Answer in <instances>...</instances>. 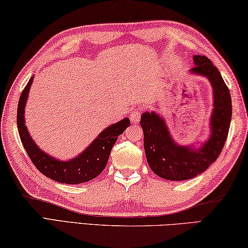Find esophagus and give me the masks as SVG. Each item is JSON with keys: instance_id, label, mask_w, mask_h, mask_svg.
<instances>
[{"instance_id": "34e87169", "label": "esophagus", "mask_w": 248, "mask_h": 248, "mask_svg": "<svg viewBox=\"0 0 248 248\" xmlns=\"http://www.w3.org/2000/svg\"><path fill=\"white\" fill-rule=\"evenodd\" d=\"M140 117H141V111L133 110L131 111V115H130V119H131V121H133V123H139Z\"/></svg>"}]
</instances>
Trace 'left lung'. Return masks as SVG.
I'll return each mask as SVG.
<instances>
[{
	"label": "left lung",
	"instance_id": "left-lung-1",
	"mask_svg": "<svg viewBox=\"0 0 248 248\" xmlns=\"http://www.w3.org/2000/svg\"><path fill=\"white\" fill-rule=\"evenodd\" d=\"M193 62L195 66L187 73L206 78L213 89L208 138L201 145L199 141L182 145L171 136L159 112L145 111L140 120L148 166L158 177L170 181H183L204 172L218 158L230 129L231 95L218 68L206 56L194 55Z\"/></svg>",
	"mask_w": 248,
	"mask_h": 248
}]
</instances>
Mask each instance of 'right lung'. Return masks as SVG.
Wrapping results in <instances>:
<instances>
[{
	"instance_id": "1",
	"label": "right lung",
	"mask_w": 248,
	"mask_h": 248,
	"mask_svg": "<svg viewBox=\"0 0 248 248\" xmlns=\"http://www.w3.org/2000/svg\"><path fill=\"white\" fill-rule=\"evenodd\" d=\"M33 76L30 78L19 97L17 108V128L22 145L31 161L40 172L54 181L65 184H80L96 178L105 169L109 158L111 148L118 136L123 134L130 125L129 118H124L116 124L106 127L76 157L62 160L55 158L39 147L31 138L26 125L25 108L28 101Z\"/></svg>"
}]
</instances>
